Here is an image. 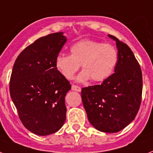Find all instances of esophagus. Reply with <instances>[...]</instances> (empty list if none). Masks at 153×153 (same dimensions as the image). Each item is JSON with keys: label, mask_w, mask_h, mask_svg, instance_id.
<instances>
[{"label": "esophagus", "mask_w": 153, "mask_h": 153, "mask_svg": "<svg viewBox=\"0 0 153 153\" xmlns=\"http://www.w3.org/2000/svg\"><path fill=\"white\" fill-rule=\"evenodd\" d=\"M71 89H72V90H74V91L80 92L81 91V87H79V86H78V85H71Z\"/></svg>", "instance_id": "obj_1"}]
</instances>
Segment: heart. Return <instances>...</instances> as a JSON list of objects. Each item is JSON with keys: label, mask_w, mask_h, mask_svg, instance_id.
I'll use <instances>...</instances> for the list:
<instances>
[{"label": "heart", "mask_w": 153, "mask_h": 153, "mask_svg": "<svg viewBox=\"0 0 153 153\" xmlns=\"http://www.w3.org/2000/svg\"><path fill=\"white\" fill-rule=\"evenodd\" d=\"M71 55L60 53L56 58V68L67 79H73L82 65L83 71L77 78L79 82L92 79L94 82L106 80L115 70L118 50L113 45L84 39L70 48Z\"/></svg>", "instance_id": "obj_1"}]
</instances>
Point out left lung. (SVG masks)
<instances>
[{"instance_id": "obj_1", "label": "left lung", "mask_w": 153, "mask_h": 153, "mask_svg": "<svg viewBox=\"0 0 153 153\" xmlns=\"http://www.w3.org/2000/svg\"><path fill=\"white\" fill-rule=\"evenodd\" d=\"M118 62L115 73L100 85L82 89V100L88 120L97 130L119 132L134 120L141 102L142 73L130 47L112 35Z\"/></svg>"}]
</instances>
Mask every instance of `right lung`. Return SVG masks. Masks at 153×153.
<instances>
[{
  "label": "right lung",
  "mask_w": 153,
  "mask_h": 153,
  "mask_svg": "<svg viewBox=\"0 0 153 153\" xmlns=\"http://www.w3.org/2000/svg\"><path fill=\"white\" fill-rule=\"evenodd\" d=\"M66 42L63 32L38 38L21 52L12 68L10 95L23 126L37 135L56 133L65 122V96L71 85L55 62Z\"/></svg>",
  "instance_id": "right-lung-1"
}]
</instances>
